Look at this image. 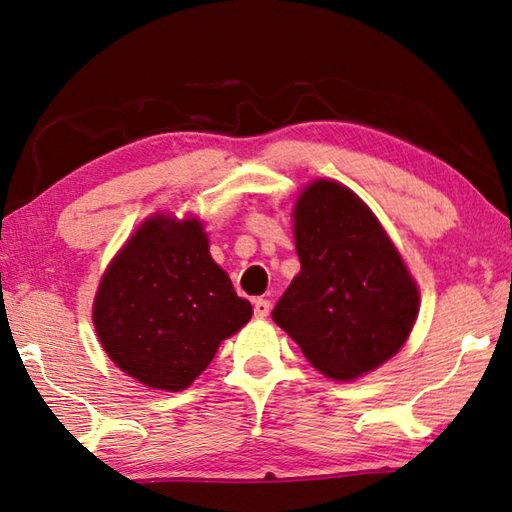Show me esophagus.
I'll return each instance as SVG.
<instances>
[{
  "label": "esophagus",
  "instance_id": "1",
  "mask_svg": "<svg viewBox=\"0 0 512 512\" xmlns=\"http://www.w3.org/2000/svg\"><path fill=\"white\" fill-rule=\"evenodd\" d=\"M269 310H272V303H269L267 298H256V301H254V314L256 316L263 318V316L269 314Z\"/></svg>",
  "mask_w": 512,
  "mask_h": 512
}]
</instances>
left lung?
Returning <instances> with one entry per match:
<instances>
[{"mask_svg":"<svg viewBox=\"0 0 512 512\" xmlns=\"http://www.w3.org/2000/svg\"><path fill=\"white\" fill-rule=\"evenodd\" d=\"M298 272L272 312L305 359L336 381L379 368L406 343L417 285L379 220L339 182L316 180L294 209Z\"/></svg>","mask_w":512,"mask_h":512,"instance_id":"8db88e82","label":"left lung"}]
</instances>
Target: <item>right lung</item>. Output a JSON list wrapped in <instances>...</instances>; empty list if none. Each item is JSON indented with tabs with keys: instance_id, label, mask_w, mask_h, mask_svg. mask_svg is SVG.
Instances as JSON below:
<instances>
[{
	"instance_id": "right-lung-1",
	"label": "right lung",
	"mask_w": 512,
	"mask_h": 512,
	"mask_svg": "<svg viewBox=\"0 0 512 512\" xmlns=\"http://www.w3.org/2000/svg\"><path fill=\"white\" fill-rule=\"evenodd\" d=\"M252 318L209 254L198 220L156 216L124 245L100 283L93 323L122 372L178 392L207 368L220 341Z\"/></svg>"
}]
</instances>
